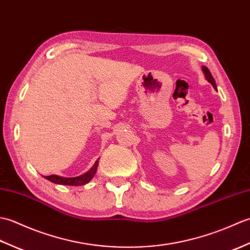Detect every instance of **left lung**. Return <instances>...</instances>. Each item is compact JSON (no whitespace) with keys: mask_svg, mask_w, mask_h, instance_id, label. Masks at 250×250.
Returning a JSON list of instances; mask_svg holds the SVG:
<instances>
[{"mask_svg":"<svg viewBox=\"0 0 250 250\" xmlns=\"http://www.w3.org/2000/svg\"><path fill=\"white\" fill-rule=\"evenodd\" d=\"M202 71H203V73H204V76H205V79L207 82H208L211 86L214 87V89H216L217 90V86H216V83H215V79H214V77L211 76V74H210V72H209V70L208 68H207L206 66H202Z\"/></svg>","mask_w":250,"mask_h":250,"instance_id":"obj_1","label":"left lung"}]
</instances>
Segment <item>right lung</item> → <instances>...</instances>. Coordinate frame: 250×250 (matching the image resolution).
Masks as SVG:
<instances>
[{
  "label": "right lung",
  "mask_w": 250,
  "mask_h": 250,
  "mask_svg": "<svg viewBox=\"0 0 250 250\" xmlns=\"http://www.w3.org/2000/svg\"><path fill=\"white\" fill-rule=\"evenodd\" d=\"M99 166V159L95 163L93 164V167L89 169L88 172H86L83 175H79L77 177H62V176H58V175H50V176H44V178L48 179L49 182L58 184V185H66V186H83L88 184L90 180H91L95 173H97Z\"/></svg>",
  "instance_id": "1"
}]
</instances>
